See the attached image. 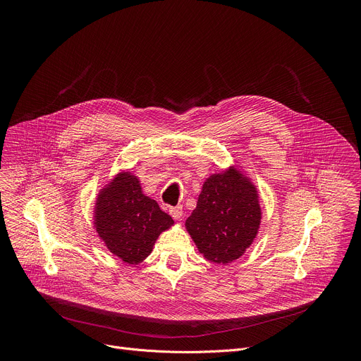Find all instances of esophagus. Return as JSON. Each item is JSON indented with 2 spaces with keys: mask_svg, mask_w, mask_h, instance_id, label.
<instances>
[{
  "mask_svg": "<svg viewBox=\"0 0 361 361\" xmlns=\"http://www.w3.org/2000/svg\"><path fill=\"white\" fill-rule=\"evenodd\" d=\"M183 205H176V207H171L170 209V216L174 219V220H180L183 217Z\"/></svg>",
  "mask_w": 361,
  "mask_h": 361,
  "instance_id": "obj_1",
  "label": "esophagus"
}]
</instances>
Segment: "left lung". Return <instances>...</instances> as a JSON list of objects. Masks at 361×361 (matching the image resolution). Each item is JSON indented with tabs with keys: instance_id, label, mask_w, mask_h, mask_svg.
<instances>
[{
	"instance_id": "left-lung-1",
	"label": "left lung",
	"mask_w": 361,
	"mask_h": 361,
	"mask_svg": "<svg viewBox=\"0 0 361 361\" xmlns=\"http://www.w3.org/2000/svg\"><path fill=\"white\" fill-rule=\"evenodd\" d=\"M260 221L255 185L230 167L204 181L185 228L205 259L227 264L240 259L252 244Z\"/></svg>"
}]
</instances>
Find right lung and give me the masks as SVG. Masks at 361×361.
Wrapping results in <instances>:
<instances>
[{"label":"right lung","instance_id":"obj_1","mask_svg":"<svg viewBox=\"0 0 361 361\" xmlns=\"http://www.w3.org/2000/svg\"><path fill=\"white\" fill-rule=\"evenodd\" d=\"M174 224L156 200L142 194L138 177L117 174L95 201L94 227L106 247L127 264L142 263L159 235Z\"/></svg>","mask_w":361,"mask_h":361}]
</instances>
